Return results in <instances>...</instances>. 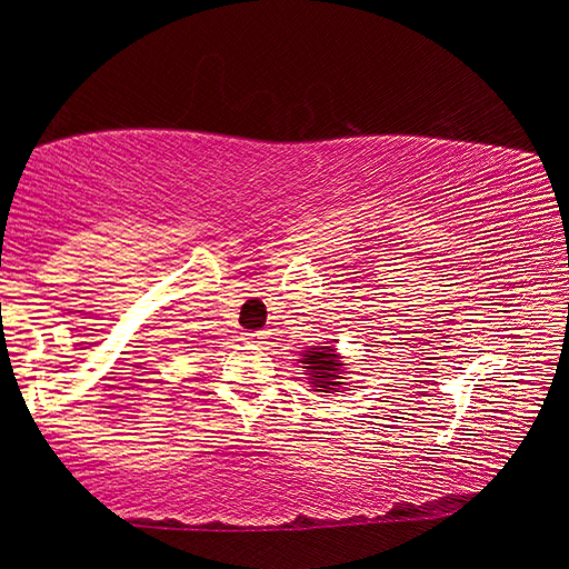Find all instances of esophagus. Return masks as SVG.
I'll return each mask as SVG.
<instances>
[{"instance_id": "1", "label": "esophagus", "mask_w": 569, "mask_h": 569, "mask_svg": "<svg viewBox=\"0 0 569 569\" xmlns=\"http://www.w3.org/2000/svg\"><path fill=\"white\" fill-rule=\"evenodd\" d=\"M248 339L253 341V343H268V339H271V333H268V331H253V333H248Z\"/></svg>"}]
</instances>
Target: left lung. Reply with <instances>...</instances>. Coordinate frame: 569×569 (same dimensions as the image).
Segmentation results:
<instances>
[{"instance_id": "obj_1", "label": "left lung", "mask_w": 569, "mask_h": 569, "mask_svg": "<svg viewBox=\"0 0 569 569\" xmlns=\"http://www.w3.org/2000/svg\"><path fill=\"white\" fill-rule=\"evenodd\" d=\"M303 356L306 359H301V363H306L303 369H308V377H311L316 391L333 393L341 383L339 373H346L333 346H316V349H308Z\"/></svg>"}]
</instances>
